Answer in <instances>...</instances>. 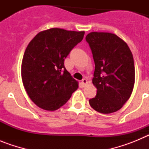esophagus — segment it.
Returning a JSON list of instances; mask_svg holds the SVG:
<instances>
[{"label": "esophagus", "mask_w": 149, "mask_h": 149, "mask_svg": "<svg viewBox=\"0 0 149 149\" xmlns=\"http://www.w3.org/2000/svg\"><path fill=\"white\" fill-rule=\"evenodd\" d=\"M81 83H82V84H83V86H86V84H88V81H87V80H86V79H83L82 80V81H81Z\"/></svg>", "instance_id": "obj_1"}]
</instances>
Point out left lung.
Returning a JSON list of instances; mask_svg holds the SVG:
<instances>
[{"label":"left lung","instance_id":"left-lung-1","mask_svg":"<svg viewBox=\"0 0 149 149\" xmlns=\"http://www.w3.org/2000/svg\"><path fill=\"white\" fill-rule=\"evenodd\" d=\"M86 40L95 62L93 84L97 88L90 106L108 114L120 110L130 98L135 83L134 58L127 43L111 33L92 32Z\"/></svg>","mask_w":149,"mask_h":149}]
</instances>
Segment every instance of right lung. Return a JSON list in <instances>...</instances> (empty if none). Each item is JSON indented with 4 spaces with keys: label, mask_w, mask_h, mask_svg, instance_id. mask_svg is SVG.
<instances>
[{
    "label": "right lung",
    "mask_w": 149,
    "mask_h": 149,
    "mask_svg": "<svg viewBox=\"0 0 149 149\" xmlns=\"http://www.w3.org/2000/svg\"><path fill=\"white\" fill-rule=\"evenodd\" d=\"M84 33L51 28L39 32L28 44L22 63V79L29 98L39 107L57 110L78 88L64 60Z\"/></svg>",
    "instance_id": "right-lung-1"
}]
</instances>
